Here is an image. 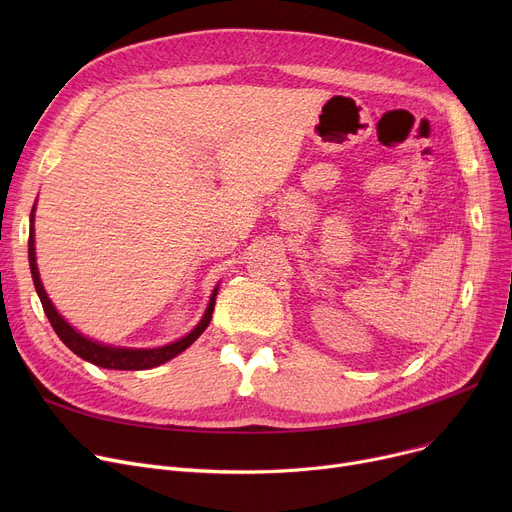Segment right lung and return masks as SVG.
I'll list each match as a JSON object with an SVG mask.
<instances>
[{
  "label": "right lung",
  "mask_w": 512,
  "mask_h": 512,
  "mask_svg": "<svg viewBox=\"0 0 512 512\" xmlns=\"http://www.w3.org/2000/svg\"><path fill=\"white\" fill-rule=\"evenodd\" d=\"M35 207L31 213V232H29V263H31V274H33V282L37 288V294L41 299L43 311L49 319L51 328L56 330V334L60 336V340L70 348L74 355H78L80 359H85L97 367L103 369H120V371H134V369H151L157 367L161 363H166L170 359H174L176 355H180L182 351H186L188 346H191L209 326L211 321V313L215 307V294H218V288L213 290L207 311L203 315V319L197 324V328L186 334L184 338H180L178 342H172L168 346H159V348H116V346H103L99 342H93L89 338H85L83 334H78L68 321L56 311V307L51 305L47 292L43 290L41 278H39V270H37V259H35Z\"/></svg>",
  "instance_id": "add662e5"
}]
</instances>
